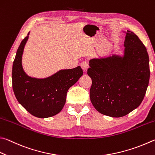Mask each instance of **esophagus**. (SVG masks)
<instances>
[{
	"label": "esophagus",
	"mask_w": 155,
	"mask_h": 155,
	"mask_svg": "<svg viewBox=\"0 0 155 155\" xmlns=\"http://www.w3.org/2000/svg\"><path fill=\"white\" fill-rule=\"evenodd\" d=\"M81 68H82L83 72H86L87 69L89 68V65H88V63L87 62V61H83L81 64Z\"/></svg>",
	"instance_id": "1"
}]
</instances>
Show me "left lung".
Wrapping results in <instances>:
<instances>
[{"mask_svg": "<svg viewBox=\"0 0 155 155\" xmlns=\"http://www.w3.org/2000/svg\"><path fill=\"white\" fill-rule=\"evenodd\" d=\"M124 53L89 60L90 100L101 114L122 117L142 103L150 78L148 54L144 44L127 30Z\"/></svg>", "mask_w": 155, "mask_h": 155, "instance_id": "obj_1", "label": "left lung"}]
</instances>
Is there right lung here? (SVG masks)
<instances>
[{
	"label": "right lung",
	"instance_id": "obj_1",
	"mask_svg": "<svg viewBox=\"0 0 155 155\" xmlns=\"http://www.w3.org/2000/svg\"><path fill=\"white\" fill-rule=\"evenodd\" d=\"M30 32L21 42L13 64L12 84L19 103L33 116L48 118L58 114L66 103L70 87L83 75L81 66L60 70L45 78L29 77L22 67V55Z\"/></svg>",
	"mask_w": 155,
	"mask_h": 155
}]
</instances>
